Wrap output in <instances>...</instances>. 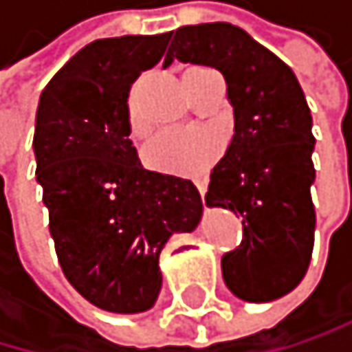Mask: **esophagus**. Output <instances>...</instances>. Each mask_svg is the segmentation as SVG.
Instances as JSON below:
<instances>
[{
	"mask_svg": "<svg viewBox=\"0 0 352 352\" xmlns=\"http://www.w3.org/2000/svg\"><path fill=\"white\" fill-rule=\"evenodd\" d=\"M196 188H198L202 200H205V194H207V179H196Z\"/></svg>",
	"mask_w": 352,
	"mask_h": 352,
	"instance_id": "obj_1",
	"label": "esophagus"
}]
</instances>
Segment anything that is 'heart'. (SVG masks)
<instances>
[{
	"instance_id": "heart-1",
	"label": "heart",
	"mask_w": 352,
	"mask_h": 352,
	"mask_svg": "<svg viewBox=\"0 0 352 352\" xmlns=\"http://www.w3.org/2000/svg\"><path fill=\"white\" fill-rule=\"evenodd\" d=\"M205 67H192L186 74ZM129 131L133 137L147 133V122L139 111L135 97L129 99ZM221 154V139L209 129H164L143 147V162L152 170L177 177H198Z\"/></svg>"
}]
</instances>
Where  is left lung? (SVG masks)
<instances>
[{"instance_id":"8db88e82","label":"left lung","mask_w":352,"mask_h":352,"mask_svg":"<svg viewBox=\"0 0 352 352\" xmlns=\"http://www.w3.org/2000/svg\"><path fill=\"white\" fill-rule=\"evenodd\" d=\"M175 58L219 69L234 107V137L205 196L243 217L241 245L221 258L223 280L241 300H276L300 285L315 245V137L300 82L230 23L179 27L164 67Z\"/></svg>"}]
</instances>
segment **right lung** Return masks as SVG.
<instances>
[{
	"label": "right lung",
	"mask_w": 352,
	"mask_h": 352,
	"mask_svg": "<svg viewBox=\"0 0 352 352\" xmlns=\"http://www.w3.org/2000/svg\"><path fill=\"white\" fill-rule=\"evenodd\" d=\"M170 33L97 39L42 90L35 177L67 280L109 313H143L162 285L160 251L192 232L202 200L190 179L143 168L129 139V92Z\"/></svg>",
	"instance_id": "add662e5"
}]
</instances>
